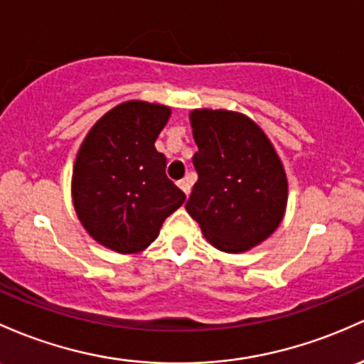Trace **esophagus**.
<instances>
[{
    "label": "esophagus",
    "instance_id": "34e87169",
    "mask_svg": "<svg viewBox=\"0 0 364 364\" xmlns=\"http://www.w3.org/2000/svg\"><path fill=\"white\" fill-rule=\"evenodd\" d=\"M178 186L179 188H181L183 191H185L186 195H190V191H191V181L188 178H185V179H181V181H178Z\"/></svg>",
    "mask_w": 364,
    "mask_h": 364
}]
</instances>
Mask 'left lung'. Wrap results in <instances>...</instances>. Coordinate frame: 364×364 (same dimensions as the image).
Wrapping results in <instances>:
<instances>
[{
  "instance_id": "8db88e82",
  "label": "left lung",
  "mask_w": 364,
  "mask_h": 364,
  "mask_svg": "<svg viewBox=\"0 0 364 364\" xmlns=\"http://www.w3.org/2000/svg\"><path fill=\"white\" fill-rule=\"evenodd\" d=\"M198 179L186 210L223 252H245L266 240L287 207V176L261 127L230 110L190 114Z\"/></svg>"
}]
</instances>
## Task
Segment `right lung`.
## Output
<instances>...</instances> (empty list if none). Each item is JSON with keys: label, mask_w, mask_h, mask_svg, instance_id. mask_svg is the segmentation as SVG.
Wrapping results in <instances>:
<instances>
[{"label": "right lung", "mask_w": 364, "mask_h": 364, "mask_svg": "<svg viewBox=\"0 0 364 364\" xmlns=\"http://www.w3.org/2000/svg\"><path fill=\"white\" fill-rule=\"evenodd\" d=\"M169 107L126 102L91 127L72 174L75 213L87 233L121 254L146 249L186 195L167 178L155 149Z\"/></svg>", "instance_id": "add662e5"}]
</instances>
